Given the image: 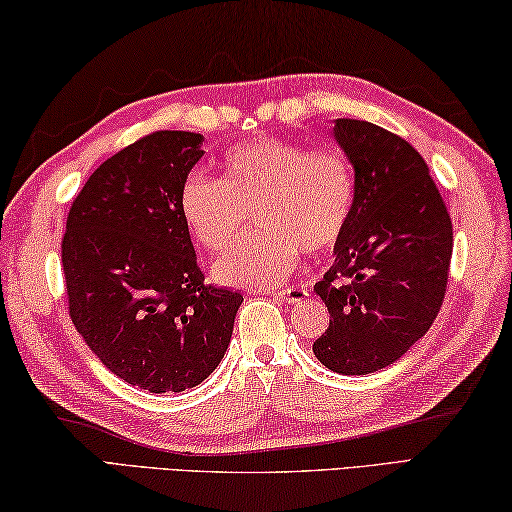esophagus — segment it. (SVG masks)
I'll return each instance as SVG.
<instances>
[{
	"instance_id": "1",
	"label": "esophagus",
	"mask_w": 512,
	"mask_h": 512,
	"mask_svg": "<svg viewBox=\"0 0 512 512\" xmlns=\"http://www.w3.org/2000/svg\"><path fill=\"white\" fill-rule=\"evenodd\" d=\"M308 297V290L303 288H292V290H281L274 294V299H279L283 303H297V301H303Z\"/></svg>"
}]
</instances>
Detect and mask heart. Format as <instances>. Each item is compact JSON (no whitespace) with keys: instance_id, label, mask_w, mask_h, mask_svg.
Masks as SVG:
<instances>
[{"instance_id":"heart-1","label":"heart","mask_w":512,"mask_h":512,"mask_svg":"<svg viewBox=\"0 0 512 512\" xmlns=\"http://www.w3.org/2000/svg\"><path fill=\"white\" fill-rule=\"evenodd\" d=\"M355 206V173L337 150L297 141L258 139L222 157V179L191 175L179 191V215L197 245L220 251L249 215L261 231L240 238L213 279L240 290L288 281L306 251L321 258L342 242Z\"/></svg>"}]
</instances>
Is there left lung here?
<instances>
[{
	"label": "left lung",
	"mask_w": 512,
	"mask_h": 512,
	"mask_svg": "<svg viewBox=\"0 0 512 512\" xmlns=\"http://www.w3.org/2000/svg\"><path fill=\"white\" fill-rule=\"evenodd\" d=\"M333 132L355 170V206L333 267L315 285L330 324L312 353L330 371L366 375L400 360L434 324L452 220L411 143L357 119H337Z\"/></svg>",
	"instance_id": "obj_1"
}]
</instances>
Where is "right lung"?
Listing matches in <instances>:
<instances>
[{
    "instance_id": "right-lung-1",
    "label": "right lung",
    "mask_w": 512,
    "mask_h": 512,
    "mask_svg": "<svg viewBox=\"0 0 512 512\" xmlns=\"http://www.w3.org/2000/svg\"><path fill=\"white\" fill-rule=\"evenodd\" d=\"M202 134L159 130L103 161L62 238L69 317L114 375L150 393L209 378L229 348L242 294L204 283L179 191Z\"/></svg>"
}]
</instances>
